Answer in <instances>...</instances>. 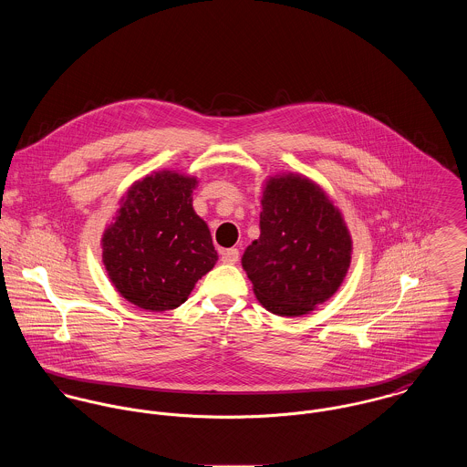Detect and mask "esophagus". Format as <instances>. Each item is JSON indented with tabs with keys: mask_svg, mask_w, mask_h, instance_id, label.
Wrapping results in <instances>:
<instances>
[{
	"mask_svg": "<svg viewBox=\"0 0 467 467\" xmlns=\"http://www.w3.org/2000/svg\"><path fill=\"white\" fill-rule=\"evenodd\" d=\"M238 259H240V253H238V249H234V247L222 251V261H223V263L234 265Z\"/></svg>",
	"mask_w": 467,
	"mask_h": 467,
	"instance_id": "34e87169",
	"label": "esophagus"
}]
</instances>
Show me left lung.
I'll return each instance as SVG.
<instances>
[{"label":"left lung","instance_id":"1","mask_svg":"<svg viewBox=\"0 0 467 467\" xmlns=\"http://www.w3.org/2000/svg\"><path fill=\"white\" fill-rule=\"evenodd\" d=\"M259 238L242 256L263 308L306 315L342 285L353 242L342 213L308 177L283 173L263 190Z\"/></svg>","mask_w":467,"mask_h":467}]
</instances>
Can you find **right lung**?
<instances>
[{
	"label": "right lung",
	"mask_w": 467,
	"mask_h": 467,
	"mask_svg": "<svg viewBox=\"0 0 467 467\" xmlns=\"http://www.w3.org/2000/svg\"><path fill=\"white\" fill-rule=\"evenodd\" d=\"M197 179L162 170L136 181L102 236L110 283L147 311L179 308L216 263L208 223L193 209Z\"/></svg>",
	"instance_id": "right-lung-1"
}]
</instances>
